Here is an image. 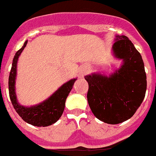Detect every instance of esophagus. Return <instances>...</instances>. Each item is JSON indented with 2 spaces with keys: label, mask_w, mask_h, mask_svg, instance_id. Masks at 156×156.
Masks as SVG:
<instances>
[{
  "label": "esophagus",
  "mask_w": 156,
  "mask_h": 156,
  "mask_svg": "<svg viewBox=\"0 0 156 156\" xmlns=\"http://www.w3.org/2000/svg\"><path fill=\"white\" fill-rule=\"evenodd\" d=\"M89 67H88L87 65H83L82 67H80L79 71H78V74H79L80 77H83L85 74H87L89 72Z\"/></svg>",
  "instance_id": "esophagus-1"
}]
</instances>
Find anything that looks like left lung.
Here are the masks:
<instances>
[{
  "mask_svg": "<svg viewBox=\"0 0 156 156\" xmlns=\"http://www.w3.org/2000/svg\"><path fill=\"white\" fill-rule=\"evenodd\" d=\"M112 53L122 60L119 68L109 75L92 73L85 79L89 83L87 100L93 115L115 125L130 119L140 106L147 78L141 55L126 36L116 35Z\"/></svg>",
  "mask_w": 156,
  "mask_h": 156,
  "instance_id": "obj_1",
  "label": "left lung"
}]
</instances>
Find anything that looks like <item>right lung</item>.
I'll use <instances>...</instances> for the list:
<instances>
[{
	"instance_id": "right-lung-1",
	"label": "right lung",
	"mask_w": 156,
	"mask_h": 156,
	"mask_svg": "<svg viewBox=\"0 0 156 156\" xmlns=\"http://www.w3.org/2000/svg\"><path fill=\"white\" fill-rule=\"evenodd\" d=\"M28 41L24 42L23 46L17 51L12 60L9 78V97L15 110L26 122L34 126H48L58 121L61 117L65 108L66 99L74 86L77 78L69 80L62 85L56 91L41 103L27 107L18 102L16 93V79L17 75V63L20 54L27 46Z\"/></svg>"
}]
</instances>
